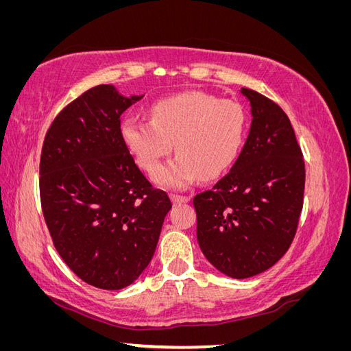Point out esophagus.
I'll use <instances>...</instances> for the list:
<instances>
[{"instance_id":"1","label":"esophagus","mask_w":351,"mask_h":351,"mask_svg":"<svg viewBox=\"0 0 351 351\" xmlns=\"http://www.w3.org/2000/svg\"><path fill=\"white\" fill-rule=\"evenodd\" d=\"M171 197V200H173V204H186V202H189L190 200V197L189 196H183V195H171L169 196Z\"/></svg>"}]
</instances>
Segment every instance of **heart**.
I'll return each mask as SVG.
<instances>
[{
	"label": "heart",
	"mask_w": 351,
	"mask_h": 351,
	"mask_svg": "<svg viewBox=\"0 0 351 351\" xmlns=\"http://www.w3.org/2000/svg\"><path fill=\"white\" fill-rule=\"evenodd\" d=\"M247 117L240 104L190 92L158 101L151 120L129 115L121 137L137 164L154 173L171 152L177 156L155 174L156 183L184 189L200 176L215 178L236 161L244 143Z\"/></svg>",
	"instance_id": "b5f03b06"
}]
</instances>
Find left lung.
<instances>
[{
	"instance_id": "left-lung-1",
	"label": "left lung",
	"mask_w": 351,
	"mask_h": 351,
	"mask_svg": "<svg viewBox=\"0 0 351 351\" xmlns=\"http://www.w3.org/2000/svg\"><path fill=\"white\" fill-rule=\"evenodd\" d=\"M250 102L247 141L230 173L193 197L205 258L231 278L277 263L295 236L303 208L304 161L280 105L243 88Z\"/></svg>"
}]
</instances>
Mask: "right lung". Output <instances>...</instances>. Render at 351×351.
Returning <instances> with one entry per match:
<instances>
[{
    "mask_svg": "<svg viewBox=\"0 0 351 351\" xmlns=\"http://www.w3.org/2000/svg\"><path fill=\"white\" fill-rule=\"evenodd\" d=\"M142 98L95 86L62 108L42 145L39 193L52 243L80 280L104 290L145 271L173 206L121 137V114Z\"/></svg>",
    "mask_w": 351,
    "mask_h": 351,
    "instance_id": "right-lung-1",
    "label": "right lung"
}]
</instances>
